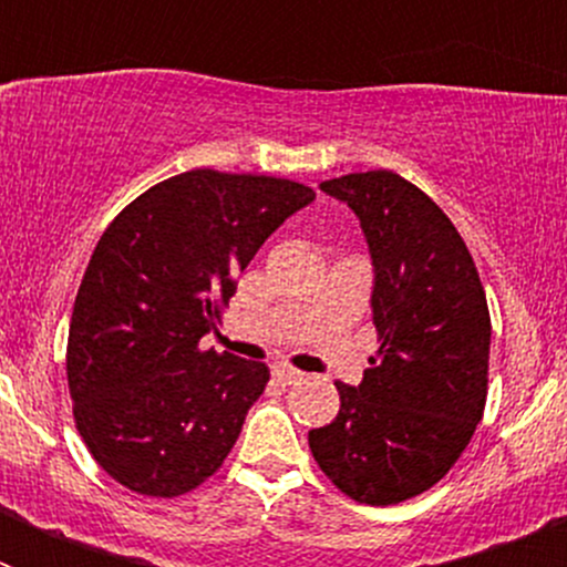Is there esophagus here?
I'll use <instances>...</instances> for the list:
<instances>
[{"instance_id": "esophagus-1", "label": "esophagus", "mask_w": 567, "mask_h": 567, "mask_svg": "<svg viewBox=\"0 0 567 567\" xmlns=\"http://www.w3.org/2000/svg\"><path fill=\"white\" fill-rule=\"evenodd\" d=\"M272 374H275V380H280L284 385H292V383H298L300 378H303V372H298V369H292V365H287V363L275 365Z\"/></svg>"}]
</instances>
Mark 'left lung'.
<instances>
[{
  "instance_id": "8db88e82",
  "label": "left lung",
  "mask_w": 567,
  "mask_h": 567,
  "mask_svg": "<svg viewBox=\"0 0 567 567\" xmlns=\"http://www.w3.org/2000/svg\"><path fill=\"white\" fill-rule=\"evenodd\" d=\"M320 189L360 218L374 267L380 349L340 412L309 432L320 471L365 505L412 499L449 474L483 420L491 318L465 240L437 204L392 169Z\"/></svg>"
}]
</instances>
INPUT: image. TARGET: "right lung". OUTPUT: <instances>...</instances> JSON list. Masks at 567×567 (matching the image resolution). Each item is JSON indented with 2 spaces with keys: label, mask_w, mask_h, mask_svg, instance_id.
I'll list each match as a JSON object with an SVG mask.
<instances>
[{
  "label": "right lung",
  "mask_w": 567,
  "mask_h": 567,
  "mask_svg": "<svg viewBox=\"0 0 567 567\" xmlns=\"http://www.w3.org/2000/svg\"><path fill=\"white\" fill-rule=\"evenodd\" d=\"M312 187L189 169L142 193L93 249L68 334L73 417L93 460L144 497H182L221 468L267 363L204 352L235 278Z\"/></svg>",
  "instance_id": "1"
}]
</instances>
